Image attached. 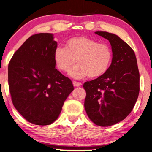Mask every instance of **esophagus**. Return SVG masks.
Listing matches in <instances>:
<instances>
[{
    "mask_svg": "<svg viewBox=\"0 0 152 152\" xmlns=\"http://www.w3.org/2000/svg\"><path fill=\"white\" fill-rule=\"evenodd\" d=\"M73 86H75V87H79V86H81V85H82L81 83L78 82V81H73Z\"/></svg>",
    "mask_w": 152,
    "mask_h": 152,
    "instance_id": "esophagus-1",
    "label": "esophagus"
}]
</instances>
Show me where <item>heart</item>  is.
I'll use <instances>...</instances> for the list:
<instances>
[{"label":"heart","mask_w":152,"mask_h":152,"mask_svg":"<svg viewBox=\"0 0 152 152\" xmlns=\"http://www.w3.org/2000/svg\"><path fill=\"white\" fill-rule=\"evenodd\" d=\"M65 48H58L53 53V60L58 69L67 71L75 79H81L89 75L98 78L109 70L112 60V51L105 43H98L87 37H76L65 43Z\"/></svg>","instance_id":"heart-1"}]
</instances>
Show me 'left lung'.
<instances>
[{
  "label": "left lung",
  "mask_w": 152,
  "mask_h": 152,
  "mask_svg": "<svg viewBox=\"0 0 152 152\" xmlns=\"http://www.w3.org/2000/svg\"><path fill=\"white\" fill-rule=\"evenodd\" d=\"M111 45L113 58L107 73L86 81L84 107L88 118L100 126L121 122L132 110L139 93V72L132 49L115 34L98 31Z\"/></svg>",
  "instance_id": "1"
}]
</instances>
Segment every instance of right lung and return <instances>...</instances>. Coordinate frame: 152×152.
Segmentation results:
<instances>
[{
  "label": "right lung",
  "mask_w": 152,
  "mask_h": 152,
  "mask_svg": "<svg viewBox=\"0 0 152 152\" xmlns=\"http://www.w3.org/2000/svg\"><path fill=\"white\" fill-rule=\"evenodd\" d=\"M57 42L51 33L30 37L9 63L8 81L17 111L29 122L45 126L59 116L64 102L74 90L69 78L56 69Z\"/></svg>",
  "instance_id": "right-lung-1"
}]
</instances>
